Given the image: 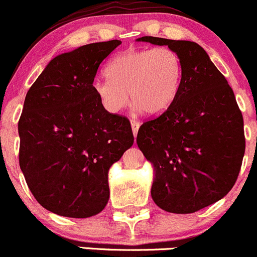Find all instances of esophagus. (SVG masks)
Listing matches in <instances>:
<instances>
[{"label": "esophagus", "mask_w": 257, "mask_h": 257, "mask_svg": "<svg viewBox=\"0 0 257 257\" xmlns=\"http://www.w3.org/2000/svg\"><path fill=\"white\" fill-rule=\"evenodd\" d=\"M131 127H132V132H134V136L136 137L137 131H139V127H140V122H139V121L131 120Z\"/></svg>", "instance_id": "1"}]
</instances>
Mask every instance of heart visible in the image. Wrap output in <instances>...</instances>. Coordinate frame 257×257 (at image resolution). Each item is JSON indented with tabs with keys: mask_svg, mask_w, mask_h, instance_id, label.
I'll use <instances>...</instances> for the list:
<instances>
[{
	"mask_svg": "<svg viewBox=\"0 0 257 257\" xmlns=\"http://www.w3.org/2000/svg\"><path fill=\"white\" fill-rule=\"evenodd\" d=\"M105 80L92 87L101 105L118 113L128 100L150 116L161 115L174 102L182 80V61L174 50H128L110 61ZM130 97H128V93Z\"/></svg>",
	"mask_w": 257,
	"mask_h": 257,
	"instance_id": "1",
	"label": "heart"
}]
</instances>
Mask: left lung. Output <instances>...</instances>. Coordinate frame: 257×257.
Segmentation results:
<instances>
[{"label":"left lung","instance_id":"1","mask_svg":"<svg viewBox=\"0 0 257 257\" xmlns=\"http://www.w3.org/2000/svg\"><path fill=\"white\" fill-rule=\"evenodd\" d=\"M137 41L169 46L182 61L174 102L137 134V146L154 166L152 200L172 214L196 212L226 196L237 180L245 154L242 113L196 42L152 36Z\"/></svg>","mask_w":257,"mask_h":257}]
</instances>
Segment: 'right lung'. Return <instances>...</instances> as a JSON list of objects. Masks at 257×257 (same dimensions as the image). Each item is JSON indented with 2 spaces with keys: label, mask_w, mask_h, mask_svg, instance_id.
<instances>
[{
  "label": "right lung",
  "mask_w": 257,
  "mask_h": 257,
  "mask_svg": "<svg viewBox=\"0 0 257 257\" xmlns=\"http://www.w3.org/2000/svg\"><path fill=\"white\" fill-rule=\"evenodd\" d=\"M118 45L90 43L56 56L25 98L20 167L37 202L56 215L102 211L108 170L134 144L130 121L106 111L92 87L100 63Z\"/></svg>",
  "instance_id": "obj_1"
}]
</instances>
